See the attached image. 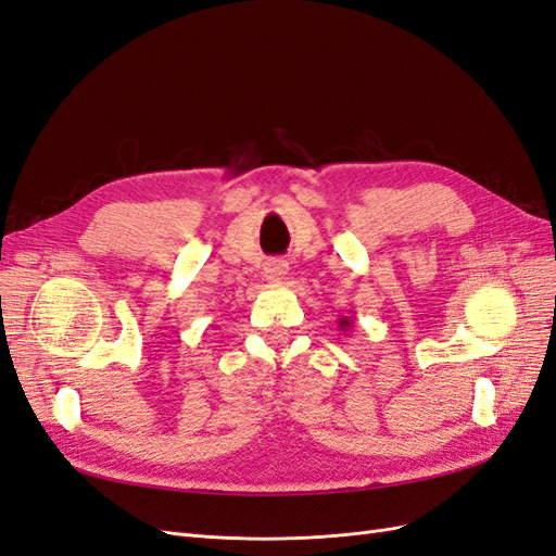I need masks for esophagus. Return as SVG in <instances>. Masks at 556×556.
<instances>
[{
  "mask_svg": "<svg viewBox=\"0 0 556 556\" xmlns=\"http://www.w3.org/2000/svg\"><path fill=\"white\" fill-rule=\"evenodd\" d=\"M288 262L285 260H271V262H266V266H264V278L268 280V282H282L285 280V276H288Z\"/></svg>",
  "mask_w": 556,
  "mask_h": 556,
  "instance_id": "esophagus-1",
  "label": "esophagus"
}]
</instances>
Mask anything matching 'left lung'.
<instances>
[{
	"instance_id": "obj_1",
	"label": "left lung",
	"mask_w": 556,
	"mask_h": 556,
	"mask_svg": "<svg viewBox=\"0 0 556 556\" xmlns=\"http://www.w3.org/2000/svg\"><path fill=\"white\" fill-rule=\"evenodd\" d=\"M352 325H355V315H352V317H341V319H339L341 331H350Z\"/></svg>"
}]
</instances>
